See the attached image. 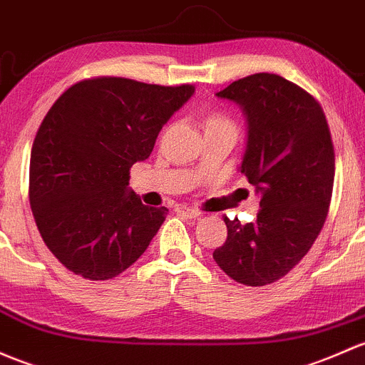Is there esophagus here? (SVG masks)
Returning <instances> with one entry per match:
<instances>
[{
    "instance_id": "34e87169",
    "label": "esophagus",
    "mask_w": 365,
    "mask_h": 365,
    "mask_svg": "<svg viewBox=\"0 0 365 365\" xmlns=\"http://www.w3.org/2000/svg\"><path fill=\"white\" fill-rule=\"evenodd\" d=\"M176 213L183 215V217H187V218H192V220H195V218L201 217V213H199L197 210L187 208V206H178V208H176Z\"/></svg>"
}]
</instances>
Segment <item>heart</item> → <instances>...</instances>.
Here are the masks:
<instances>
[{
  "label": "heart",
  "mask_w": 365,
  "mask_h": 365,
  "mask_svg": "<svg viewBox=\"0 0 365 365\" xmlns=\"http://www.w3.org/2000/svg\"><path fill=\"white\" fill-rule=\"evenodd\" d=\"M210 124H218V125H231V124H229L227 120H225V118H220V117H215V118H212V120H210Z\"/></svg>",
  "instance_id": "b5f03b06"
}]
</instances>
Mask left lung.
Here are the masks:
<instances>
[{
    "label": "left lung",
    "instance_id": "obj_1",
    "mask_svg": "<svg viewBox=\"0 0 365 365\" xmlns=\"http://www.w3.org/2000/svg\"><path fill=\"white\" fill-rule=\"evenodd\" d=\"M247 118L240 171L260 195L257 220H229L213 252L225 274L248 287L285 276L320 234L334 185V147L320 103L271 73H257L217 92Z\"/></svg>",
    "mask_w": 365,
    "mask_h": 365
}]
</instances>
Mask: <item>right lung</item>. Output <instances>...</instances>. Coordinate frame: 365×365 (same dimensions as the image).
Listing matches in <instances>:
<instances>
[{
  "label": "right lung",
  "instance_id": "right-lung-1",
  "mask_svg": "<svg viewBox=\"0 0 365 365\" xmlns=\"http://www.w3.org/2000/svg\"><path fill=\"white\" fill-rule=\"evenodd\" d=\"M192 96V86L101 76L75 83L45 115L31 148L29 202L48 250L75 274L115 278L147 250L168 208L145 206L129 170Z\"/></svg>",
  "mask_w": 365,
  "mask_h": 365
}]
</instances>
